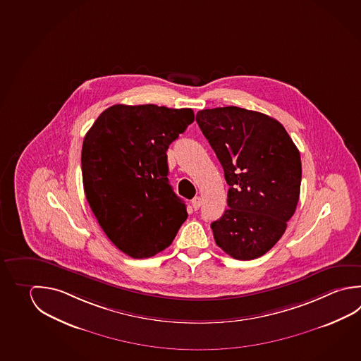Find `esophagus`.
Segmentation results:
<instances>
[{"label": "esophagus", "mask_w": 361, "mask_h": 361, "mask_svg": "<svg viewBox=\"0 0 361 361\" xmlns=\"http://www.w3.org/2000/svg\"><path fill=\"white\" fill-rule=\"evenodd\" d=\"M190 204H192V207H193L195 210H198V209L201 207V204H202V198L200 196L195 197Z\"/></svg>", "instance_id": "1"}]
</instances>
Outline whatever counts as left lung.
Instances as JSON below:
<instances>
[{
  "instance_id": "1",
  "label": "left lung",
  "mask_w": 361,
  "mask_h": 361,
  "mask_svg": "<svg viewBox=\"0 0 361 361\" xmlns=\"http://www.w3.org/2000/svg\"><path fill=\"white\" fill-rule=\"evenodd\" d=\"M201 131L223 165L228 209L211 224L217 245L250 261L267 253L285 233L300 195V154L283 126L238 106L197 113Z\"/></svg>"
}]
</instances>
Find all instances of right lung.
<instances>
[{"mask_svg":"<svg viewBox=\"0 0 361 361\" xmlns=\"http://www.w3.org/2000/svg\"><path fill=\"white\" fill-rule=\"evenodd\" d=\"M193 121L190 108L116 104L85 135L86 200L127 256L149 258L168 248L188 216L169 184L166 150Z\"/></svg>","mask_w":361,"mask_h":361,"instance_id":"1","label":"right lung"}]
</instances>
